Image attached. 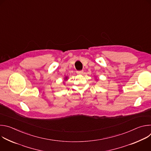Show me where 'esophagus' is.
Listing matches in <instances>:
<instances>
[{
	"mask_svg": "<svg viewBox=\"0 0 151 151\" xmlns=\"http://www.w3.org/2000/svg\"><path fill=\"white\" fill-rule=\"evenodd\" d=\"M76 73L78 74V75H82L83 73V70H80V71H77Z\"/></svg>",
	"mask_w": 151,
	"mask_h": 151,
	"instance_id": "esophagus-1",
	"label": "esophagus"
}]
</instances>
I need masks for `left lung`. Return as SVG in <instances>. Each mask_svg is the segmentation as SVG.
Returning <instances> with one entry per match:
<instances>
[{"mask_svg": "<svg viewBox=\"0 0 151 151\" xmlns=\"http://www.w3.org/2000/svg\"><path fill=\"white\" fill-rule=\"evenodd\" d=\"M97 80H98V79H97Z\"/></svg>", "mask_w": 151, "mask_h": 151, "instance_id": "obj_1", "label": "left lung"}]
</instances>
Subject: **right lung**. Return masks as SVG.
<instances>
[{
	"label": "right lung",
	"instance_id": "1",
	"mask_svg": "<svg viewBox=\"0 0 151 151\" xmlns=\"http://www.w3.org/2000/svg\"><path fill=\"white\" fill-rule=\"evenodd\" d=\"M64 81H67V80L68 79V76H65V77H64ZM63 83H64V84L65 83H64V82H63Z\"/></svg>",
	"mask_w": 151,
	"mask_h": 151
}]
</instances>
